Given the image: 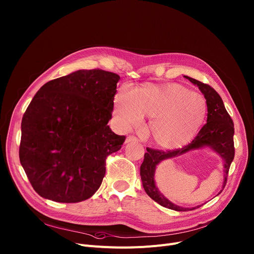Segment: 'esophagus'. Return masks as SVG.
<instances>
[{
    "label": "esophagus",
    "instance_id": "esophagus-1",
    "mask_svg": "<svg viewBox=\"0 0 254 254\" xmlns=\"http://www.w3.org/2000/svg\"><path fill=\"white\" fill-rule=\"evenodd\" d=\"M131 142H137V139L134 135H128L126 139V143H131Z\"/></svg>",
    "mask_w": 254,
    "mask_h": 254
}]
</instances>
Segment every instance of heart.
Segmentation results:
<instances>
[{
  "instance_id": "obj_1",
  "label": "heart",
  "mask_w": 254,
  "mask_h": 254,
  "mask_svg": "<svg viewBox=\"0 0 254 254\" xmlns=\"http://www.w3.org/2000/svg\"><path fill=\"white\" fill-rule=\"evenodd\" d=\"M114 119L124 130L142 125L151 118L154 140L163 148L187 145L201 127L206 115L203 96L177 84L145 85L131 93L121 91L114 99Z\"/></svg>"
}]
</instances>
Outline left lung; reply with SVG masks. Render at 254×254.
Returning <instances> with one entry per match:
<instances>
[{"label": "left lung", "instance_id": "8db88e82", "mask_svg": "<svg viewBox=\"0 0 254 254\" xmlns=\"http://www.w3.org/2000/svg\"><path fill=\"white\" fill-rule=\"evenodd\" d=\"M189 79L192 84L196 85L203 94L206 105H207V119L206 124L198 131L197 135L192 140L190 144L181 149H175L170 151H162L147 148V153H145L144 161L140 168L141 179L143 182V188L146 193L156 202L167 209L174 210L177 212H188L199 207L200 205L194 207H183L171 202L161 193L156 187L155 183V171L157 165L163 160L174 158L180 156L189 151L200 149L203 147H209L217 154H219L224 160V182L223 189L227 183V177L229 173V168L231 165L235 155L234 149V124L233 121L227 112L225 105L221 96L217 93V91L210 85L201 83L190 77L184 76ZM222 190L219 192L221 193Z\"/></svg>", "mask_w": 254, "mask_h": 254}]
</instances>
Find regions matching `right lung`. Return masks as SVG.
Here are the masks:
<instances>
[{
	"mask_svg": "<svg viewBox=\"0 0 254 254\" xmlns=\"http://www.w3.org/2000/svg\"><path fill=\"white\" fill-rule=\"evenodd\" d=\"M120 79L99 68L79 70L37 91L22 119L19 158L40 196L79 202L100 188L107 156L126 140L107 125Z\"/></svg>",
	"mask_w": 254,
	"mask_h": 254,
	"instance_id": "1",
	"label": "right lung"
}]
</instances>
